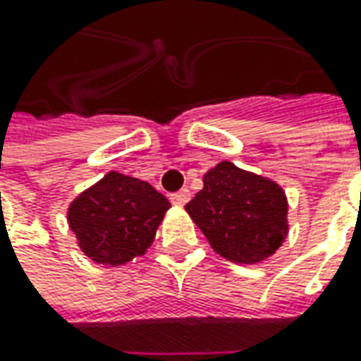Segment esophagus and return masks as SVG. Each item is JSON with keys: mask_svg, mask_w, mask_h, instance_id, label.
Masks as SVG:
<instances>
[{"mask_svg": "<svg viewBox=\"0 0 361 361\" xmlns=\"http://www.w3.org/2000/svg\"><path fill=\"white\" fill-rule=\"evenodd\" d=\"M171 201L174 204H178V207H183V204H187L190 201V190L188 188H183V190H178V192H173L171 195Z\"/></svg>", "mask_w": 361, "mask_h": 361, "instance_id": "obj_1", "label": "esophagus"}]
</instances>
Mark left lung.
Returning <instances> with one entry per match:
<instances>
[{"label":"left lung","instance_id":"8db88e82","mask_svg":"<svg viewBox=\"0 0 361 361\" xmlns=\"http://www.w3.org/2000/svg\"><path fill=\"white\" fill-rule=\"evenodd\" d=\"M202 185L185 209L219 255L253 265L281 247L287 199L277 183L223 160L202 176Z\"/></svg>","mask_w":361,"mask_h":361}]
</instances>
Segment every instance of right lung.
Segmentation results:
<instances>
[{
  "mask_svg": "<svg viewBox=\"0 0 361 361\" xmlns=\"http://www.w3.org/2000/svg\"><path fill=\"white\" fill-rule=\"evenodd\" d=\"M169 209L157 188L112 171L72 201L68 223L84 255L116 267L145 255Z\"/></svg>",
  "mask_w": 361,
  "mask_h": 361,
  "instance_id": "right-lung-1",
  "label": "right lung"
}]
</instances>
